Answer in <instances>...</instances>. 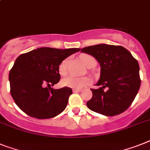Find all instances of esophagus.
Returning <instances> with one entry per match:
<instances>
[{"mask_svg":"<svg viewBox=\"0 0 150 150\" xmlns=\"http://www.w3.org/2000/svg\"><path fill=\"white\" fill-rule=\"evenodd\" d=\"M80 91H81V89H73V92L74 93L80 92Z\"/></svg>","mask_w":150,"mask_h":150,"instance_id":"1","label":"esophagus"}]
</instances>
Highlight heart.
I'll list each match as a JSON object with an SVG mask.
<instances>
[{
    "instance_id": "heart-1",
    "label": "heart",
    "mask_w": 150,
    "mask_h": 150,
    "mask_svg": "<svg viewBox=\"0 0 150 150\" xmlns=\"http://www.w3.org/2000/svg\"><path fill=\"white\" fill-rule=\"evenodd\" d=\"M80 58H81L83 63L87 67H90L95 63L96 64V60L90 55H82ZM68 61L69 60L67 58L64 59L59 65L58 71L61 76H65L67 74ZM90 83H91V80L89 77H78L76 76H69L62 80L63 85L74 89H81L84 86H88Z\"/></svg>"
}]
</instances>
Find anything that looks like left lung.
Masks as SVG:
<instances>
[{
  "mask_svg": "<svg viewBox=\"0 0 150 150\" xmlns=\"http://www.w3.org/2000/svg\"><path fill=\"white\" fill-rule=\"evenodd\" d=\"M99 62L101 70L96 86L90 89V110L105 116L120 114L130 106L140 87L139 66L131 53L122 46L97 44L83 48Z\"/></svg>",
  "mask_w": 150,
  "mask_h": 150,
  "instance_id": "1",
  "label": "left lung"
}]
</instances>
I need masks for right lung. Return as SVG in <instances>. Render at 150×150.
<instances>
[{
  "label": "right lung",
  "mask_w": 150,
  "mask_h": 150,
  "mask_svg": "<svg viewBox=\"0 0 150 150\" xmlns=\"http://www.w3.org/2000/svg\"><path fill=\"white\" fill-rule=\"evenodd\" d=\"M80 48H38L16 59L9 74L11 94L17 106L30 117L50 119L65 110L72 89H53L60 79L59 65ZM47 86L50 87H46Z\"/></svg>",
  "instance_id": "1"
}]
</instances>
